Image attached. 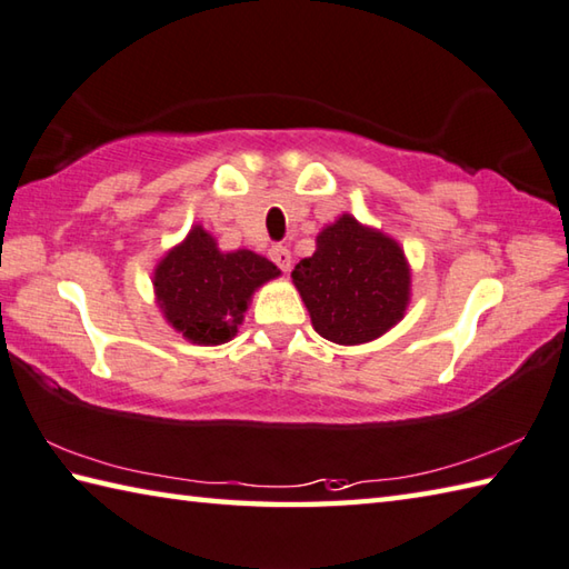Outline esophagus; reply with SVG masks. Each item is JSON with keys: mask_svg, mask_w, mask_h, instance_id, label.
I'll use <instances>...</instances> for the list:
<instances>
[{"mask_svg": "<svg viewBox=\"0 0 569 569\" xmlns=\"http://www.w3.org/2000/svg\"><path fill=\"white\" fill-rule=\"evenodd\" d=\"M270 260L280 267L282 272H287L289 267H292V252H289L284 244H272L270 248Z\"/></svg>", "mask_w": 569, "mask_h": 569, "instance_id": "esophagus-1", "label": "esophagus"}]
</instances>
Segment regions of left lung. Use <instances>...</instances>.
<instances>
[{"label":"left lung","mask_w":569,"mask_h":569,"mask_svg":"<svg viewBox=\"0 0 569 569\" xmlns=\"http://www.w3.org/2000/svg\"><path fill=\"white\" fill-rule=\"evenodd\" d=\"M292 280L321 337L363 345L389 331L409 305V264L391 238L341 216L319 232L317 252L295 267Z\"/></svg>","instance_id":"1"}]
</instances>
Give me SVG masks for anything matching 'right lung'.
<instances>
[{"label":"right lung","mask_w":569,"mask_h":569,"mask_svg":"<svg viewBox=\"0 0 569 569\" xmlns=\"http://www.w3.org/2000/svg\"><path fill=\"white\" fill-rule=\"evenodd\" d=\"M280 274L250 250L220 252L202 228L170 250L156 270V295L166 319L196 345H222L238 335L254 287Z\"/></svg>","instance_id":"obj_1"}]
</instances>
